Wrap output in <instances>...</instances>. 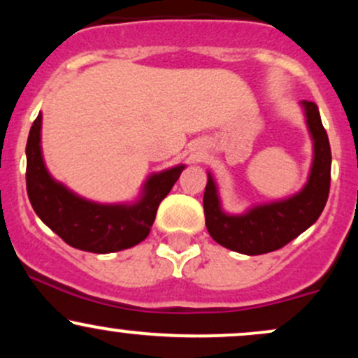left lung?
Masks as SVG:
<instances>
[{
	"instance_id": "1",
	"label": "left lung",
	"mask_w": 358,
	"mask_h": 358,
	"mask_svg": "<svg viewBox=\"0 0 358 358\" xmlns=\"http://www.w3.org/2000/svg\"><path fill=\"white\" fill-rule=\"evenodd\" d=\"M299 106L313 141V159L301 190L287 199L252 205L242 213H229L222 208L219 187L208 171L203 193L205 225L212 239L224 248L245 256L273 252L296 239L322 215L330 192V141L318 106L308 101H301Z\"/></svg>"
}]
</instances>
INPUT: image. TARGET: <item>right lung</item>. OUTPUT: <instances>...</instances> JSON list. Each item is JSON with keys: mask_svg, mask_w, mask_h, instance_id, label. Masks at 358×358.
I'll return each mask as SVG.
<instances>
[{"mask_svg": "<svg viewBox=\"0 0 358 358\" xmlns=\"http://www.w3.org/2000/svg\"><path fill=\"white\" fill-rule=\"evenodd\" d=\"M185 165L151 173L134 202L99 203L57 182L42 153V113L27 141V192L40 220L72 248L96 254L129 249L145 241L156 210L180 178Z\"/></svg>", "mask_w": 358, "mask_h": 358, "instance_id": "right-lung-1", "label": "right lung"}]
</instances>
